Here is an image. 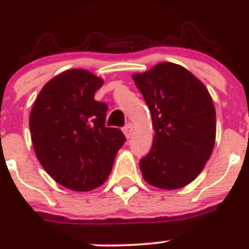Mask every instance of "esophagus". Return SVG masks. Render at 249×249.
<instances>
[{
    "instance_id": "esophagus-1",
    "label": "esophagus",
    "mask_w": 249,
    "mask_h": 249,
    "mask_svg": "<svg viewBox=\"0 0 249 249\" xmlns=\"http://www.w3.org/2000/svg\"><path fill=\"white\" fill-rule=\"evenodd\" d=\"M132 132H133V126H132L131 123H129V124H127V126L123 128V133H124L126 138H131Z\"/></svg>"
}]
</instances>
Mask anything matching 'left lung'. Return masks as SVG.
Listing matches in <instances>:
<instances>
[{"instance_id": "8db88e82", "label": "left lung", "mask_w": 249, "mask_h": 249, "mask_svg": "<svg viewBox=\"0 0 249 249\" xmlns=\"http://www.w3.org/2000/svg\"><path fill=\"white\" fill-rule=\"evenodd\" d=\"M152 116L155 129L148 155L140 160L144 181L178 190L195 181L212 155L215 109L206 86L188 70L160 62L132 76Z\"/></svg>"}]
</instances>
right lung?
I'll return each mask as SVG.
<instances>
[{"label":"right lung","mask_w":249,"mask_h":249,"mask_svg":"<svg viewBox=\"0 0 249 249\" xmlns=\"http://www.w3.org/2000/svg\"><path fill=\"white\" fill-rule=\"evenodd\" d=\"M103 80L74 68L57 74L39 92L30 114L36 157L57 183L77 192L105 183L126 137L105 126L107 105L94 100Z\"/></svg>","instance_id":"obj_1"}]
</instances>
